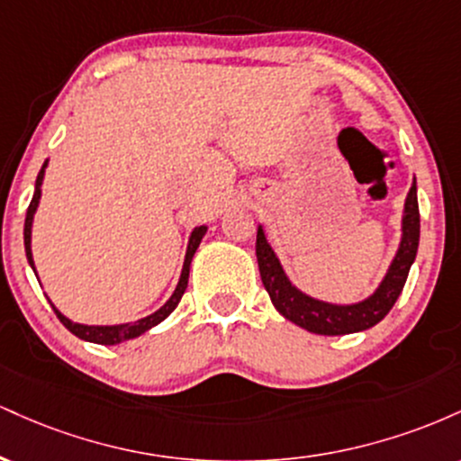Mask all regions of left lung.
<instances>
[{
  "mask_svg": "<svg viewBox=\"0 0 461 461\" xmlns=\"http://www.w3.org/2000/svg\"><path fill=\"white\" fill-rule=\"evenodd\" d=\"M418 238H420V214H418L416 197V177L411 182L403 203V216H401V240L396 253L390 262L388 271L377 288L356 303H331L303 293L299 285L293 284L288 273L284 271L277 253L268 242L267 231L258 225L256 256L260 267V277L268 297H271L275 310L294 325L303 327L319 336H347L357 333L377 325L379 321L393 310L403 290L407 273L416 260Z\"/></svg>",
  "mask_w": 461,
  "mask_h": 461,
  "instance_id": "obj_1",
  "label": "left lung"
}]
</instances>
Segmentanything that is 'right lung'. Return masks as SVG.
<instances>
[{
  "label": "right lung",
  "instance_id": "add662e5",
  "mask_svg": "<svg viewBox=\"0 0 461 461\" xmlns=\"http://www.w3.org/2000/svg\"><path fill=\"white\" fill-rule=\"evenodd\" d=\"M50 160H45L43 168H41L39 177H36V186H34V197L30 201V208H28V214H25V227H23V240H25V256H28V262L32 267V271H34L36 277H39V273H36V267H34V256H32V225H34V214L36 210H39V203H41V194H43V179H45V168ZM205 231H208V225H199L194 227L193 231H190V238H188V247H186V256H184V264H182V273H179V279H177V285L176 290H173L171 297L167 299V303L160 305L153 314L149 316H142L139 321H130V322H119V325H84V322H76L71 319H67L65 314H62L60 310L56 308L54 303H51V299L47 297V301L51 303V308H54L56 316L60 319L62 325L67 327L68 331L73 333V336L82 338V340L86 342H93V345H121V342H128L131 338H139L142 336L145 331H149L151 327H156L158 322H162L167 319L168 314H171L173 310L177 308L179 299H182V294L186 293V285H188V275H190V262H193V256L194 251H197V247L201 245V240H203ZM41 284V282H39Z\"/></svg>",
  "mask_w": 461,
  "mask_h": 461
}]
</instances>
